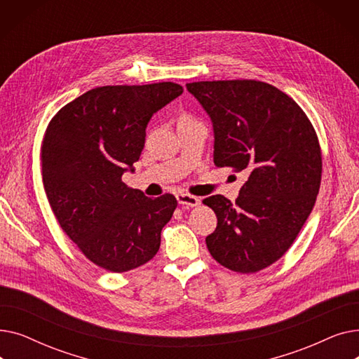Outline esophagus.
I'll return each instance as SVG.
<instances>
[{
  "instance_id": "obj_1",
  "label": "esophagus",
  "mask_w": 359,
  "mask_h": 359,
  "mask_svg": "<svg viewBox=\"0 0 359 359\" xmlns=\"http://www.w3.org/2000/svg\"><path fill=\"white\" fill-rule=\"evenodd\" d=\"M177 202L183 206H189V208H194V206H198L199 199L196 196L192 195H187V194H179L177 196Z\"/></svg>"
}]
</instances>
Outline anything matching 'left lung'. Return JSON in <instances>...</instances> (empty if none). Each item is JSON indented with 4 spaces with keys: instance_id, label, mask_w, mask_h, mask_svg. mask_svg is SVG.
Returning <instances> with one entry per match:
<instances>
[{
    "instance_id": "obj_1",
    "label": "left lung",
    "mask_w": 359,
    "mask_h": 359,
    "mask_svg": "<svg viewBox=\"0 0 359 359\" xmlns=\"http://www.w3.org/2000/svg\"><path fill=\"white\" fill-rule=\"evenodd\" d=\"M214 125V163L248 176L236 203L202 202L217 215L206 237L230 271L255 273L287 253L311 214L322 182V149L310 119L288 94L256 80L187 83Z\"/></svg>"
}]
</instances>
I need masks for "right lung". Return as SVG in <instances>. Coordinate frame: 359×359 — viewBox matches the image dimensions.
I'll return each instance as SVG.
<instances>
[{
    "instance_id": "add662e5",
    "label": "right lung",
    "mask_w": 359,
    "mask_h": 359,
    "mask_svg": "<svg viewBox=\"0 0 359 359\" xmlns=\"http://www.w3.org/2000/svg\"><path fill=\"white\" fill-rule=\"evenodd\" d=\"M182 93L170 81L96 87L60 109L45 130L41 167L50 210L106 271L122 273L153 259L177 208L173 195L147 198L122 175L140 160L151 116Z\"/></svg>"
}]
</instances>
